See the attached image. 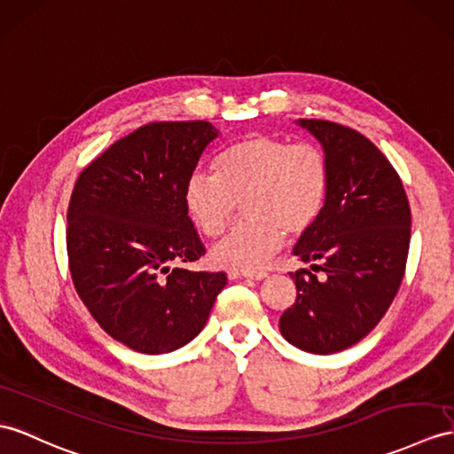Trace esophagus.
<instances>
[{
	"mask_svg": "<svg viewBox=\"0 0 454 454\" xmlns=\"http://www.w3.org/2000/svg\"><path fill=\"white\" fill-rule=\"evenodd\" d=\"M239 278H247V279H254V281H262L268 278V273L265 271H250V273H235Z\"/></svg>",
	"mask_w": 454,
	"mask_h": 454,
	"instance_id": "1",
	"label": "esophagus"
}]
</instances>
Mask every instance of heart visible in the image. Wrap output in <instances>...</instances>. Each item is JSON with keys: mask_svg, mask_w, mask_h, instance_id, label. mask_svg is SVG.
Listing matches in <instances>:
<instances>
[{"mask_svg": "<svg viewBox=\"0 0 454 454\" xmlns=\"http://www.w3.org/2000/svg\"><path fill=\"white\" fill-rule=\"evenodd\" d=\"M215 171H196L184 184V207L206 237L223 233L237 214L248 215L214 247L225 270L256 271L278 252L285 235L301 237L319 217L329 191V160L312 144L250 135L231 144Z\"/></svg>", "mask_w": 454, "mask_h": 454, "instance_id": "heart-1", "label": "heart"}]
</instances>
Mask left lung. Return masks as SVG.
<instances>
[{
    "instance_id": "left-lung-1",
    "label": "left lung",
    "mask_w": 454,
    "mask_h": 454,
    "mask_svg": "<svg viewBox=\"0 0 454 454\" xmlns=\"http://www.w3.org/2000/svg\"><path fill=\"white\" fill-rule=\"evenodd\" d=\"M296 123L322 144L331 175L322 214L293 250L310 270L291 273L296 301L279 331L296 348L333 355L366 337L389 310L404 278L411 206L399 173L358 130L322 119Z\"/></svg>"
}]
</instances>
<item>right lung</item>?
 <instances>
[{"label": "right lung", "mask_w": 454, "mask_h": 454, "mask_svg": "<svg viewBox=\"0 0 454 454\" xmlns=\"http://www.w3.org/2000/svg\"><path fill=\"white\" fill-rule=\"evenodd\" d=\"M219 130L207 121L148 123L82 169L67 209L74 289L107 335L142 355L184 347L204 329L223 271L204 256L184 184Z\"/></svg>", "instance_id": "obj_1"}]
</instances>
